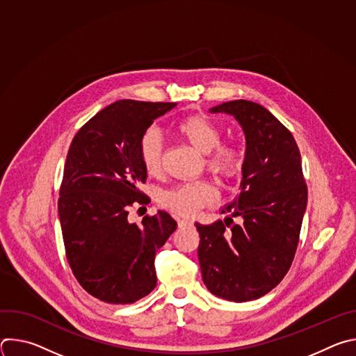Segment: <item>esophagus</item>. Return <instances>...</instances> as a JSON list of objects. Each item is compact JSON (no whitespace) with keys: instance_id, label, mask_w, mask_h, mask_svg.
Instances as JSON below:
<instances>
[{"instance_id":"34e87169","label":"esophagus","mask_w":356,"mask_h":356,"mask_svg":"<svg viewBox=\"0 0 356 356\" xmlns=\"http://www.w3.org/2000/svg\"><path fill=\"white\" fill-rule=\"evenodd\" d=\"M193 222L188 221V220H183V218H177V225L179 228H183V227H187V225H191Z\"/></svg>"}]
</instances>
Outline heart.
Wrapping results in <instances>:
<instances>
[{
  "label": "heart",
  "instance_id": "obj_1",
  "mask_svg": "<svg viewBox=\"0 0 356 356\" xmlns=\"http://www.w3.org/2000/svg\"><path fill=\"white\" fill-rule=\"evenodd\" d=\"M177 134L193 147L206 154L207 169L222 181L235 179L243 166V150L236 143H220L221 129L209 117L193 114L180 120L176 125ZM139 158L143 169L155 176L162 169L163 145L156 129H147L139 140ZM217 194L207 180L181 183L159 193V202L175 214L183 217L194 216L200 209L214 202Z\"/></svg>",
  "mask_w": 356,
  "mask_h": 356
}]
</instances>
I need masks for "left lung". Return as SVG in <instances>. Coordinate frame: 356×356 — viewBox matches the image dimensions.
<instances>
[{"instance_id":"8db88e82","label":"left lung","mask_w":356,"mask_h":356,"mask_svg":"<svg viewBox=\"0 0 356 356\" xmlns=\"http://www.w3.org/2000/svg\"><path fill=\"white\" fill-rule=\"evenodd\" d=\"M232 115L246 139L241 193L211 225L195 222L202 282L217 297L242 302L275 289L294 259L307 186L291 132L265 107L246 99L210 110ZM232 216L240 222L234 225Z\"/></svg>"}]
</instances>
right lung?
Masks as SVG:
<instances>
[{"mask_svg":"<svg viewBox=\"0 0 356 356\" xmlns=\"http://www.w3.org/2000/svg\"><path fill=\"white\" fill-rule=\"evenodd\" d=\"M176 103L120 99L76 134L65 163L58 202L66 257L80 286L110 304H131L156 287L155 255L176 231L166 211L128 221L146 170L139 140Z\"/></svg>","mask_w":356,"mask_h":356,"instance_id":"1","label":"right lung"}]
</instances>
